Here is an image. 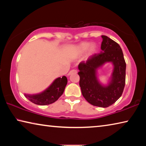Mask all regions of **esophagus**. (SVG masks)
Instances as JSON below:
<instances>
[{"instance_id":"1","label":"esophagus","mask_w":146,"mask_h":146,"mask_svg":"<svg viewBox=\"0 0 146 146\" xmlns=\"http://www.w3.org/2000/svg\"><path fill=\"white\" fill-rule=\"evenodd\" d=\"M77 73V71H76V70H71V71H70V72H69V73L68 74V75L70 76L71 75H72V74H75V73Z\"/></svg>"}]
</instances>
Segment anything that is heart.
<instances>
[{"label":"heart","mask_w":146,"mask_h":146,"mask_svg":"<svg viewBox=\"0 0 146 146\" xmlns=\"http://www.w3.org/2000/svg\"><path fill=\"white\" fill-rule=\"evenodd\" d=\"M97 46L96 44H91L90 42H85L79 44L75 49L76 55H81L88 51L87 56L88 57L95 55L97 52Z\"/></svg>","instance_id":"obj_1"}]
</instances>
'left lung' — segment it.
Masks as SVG:
<instances>
[{
    "label": "left lung",
    "instance_id": "left-lung-1",
    "mask_svg": "<svg viewBox=\"0 0 146 146\" xmlns=\"http://www.w3.org/2000/svg\"><path fill=\"white\" fill-rule=\"evenodd\" d=\"M100 53L90 56L78 64L79 85L83 97L95 106L107 108L114 104L123 93L125 82L126 64L119 44L108 36L102 35ZM113 66L107 85H103L97 77V70L106 63Z\"/></svg>",
    "mask_w": 146,
    "mask_h": 146
}]
</instances>
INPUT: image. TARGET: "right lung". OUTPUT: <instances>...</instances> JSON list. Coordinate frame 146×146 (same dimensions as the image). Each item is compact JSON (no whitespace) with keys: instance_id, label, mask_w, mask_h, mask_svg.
Here are the masks:
<instances>
[{"instance_id":"add662e5","label":"right lung","mask_w":146,"mask_h":146,"mask_svg":"<svg viewBox=\"0 0 146 146\" xmlns=\"http://www.w3.org/2000/svg\"><path fill=\"white\" fill-rule=\"evenodd\" d=\"M67 83V78L63 76L62 78H56L52 84L42 92L34 95L24 94V95L29 101L35 104L41 106L51 104L57 100L62 95Z\"/></svg>"}]
</instances>
